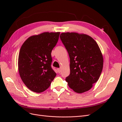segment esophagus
Here are the masks:
<instances>
[{"label":"esophagus","mask_w":122,"mask_h":122,"mask_svg":"<svg viewBox=\"0 0 122 122\" xmlns=\"http://www.w3.org/2000/svg\"><path fill=\"white\" fill-rule=\"evenodd\" d=\"M57 71L59 73H60L61 72V68H58L57 69Z\"/></svg>","instance_id":"obj_1"}]
</instances>
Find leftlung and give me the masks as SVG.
<instances>
[{"label":"left lung","instance_id":"obj_1","mask_svg":"<svg viewBox=\"0 0 122 122\" xmlns=\"http://www.w3.org/2000/svg\"><path fill=\"white\" fill-rule=\"evenodd\" d=\"M60 38L70 59V73L66 81L77 93L88 91L98 80L103 69L98 45L90 36L76 32L61 33Z\"/></svg>","mask_w":122,"mask_h":122}]
</instances>
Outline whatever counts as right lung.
<instances>
[{
  "label": "right lung",
  "mask_w": 122,
  "mask_h": 122,
  "mask_svg": "<svg viewBox=\"0 0 122 122\" xmlns=\"http://www.w3.org/2000/svg\"><path fill=\"white\" fill-rule=\"evenodd\" d=\"M60 32H44L30 36L22 45L18 70L23 83L29 90L42 93L48 88L56 74L51 67V51Z\"/></svg>",
  "instance_id": "1"
}]
</instances>
